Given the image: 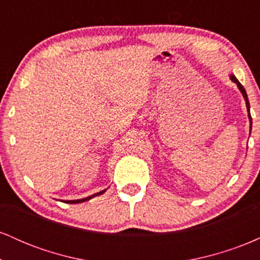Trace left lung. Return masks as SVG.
<instances>
[{"mask_svg": "<svg viewBox=\"0 0 260 260\" xmlns=\"http://www.w3.org/2000/svg\"><path fill=\"white\" fill-rule=\"evenodd\" d=\"M230 79H231L232 82H234V83H236V84H237L238 89H240V91H241V94L243 95V98H244V101H246L247 111H248V118H249V131H252V117H250V113H249V109H250V106H249V101H248V96H247L246 89H244V88H243V85L241 84L240 82H238V79L236 78V77L234 76V74H230Z\"/></svg>", "mask_w": 260, "mask_h": 260, "instance_id": "left-lung-1", "label": "left lung"}]
</instances>
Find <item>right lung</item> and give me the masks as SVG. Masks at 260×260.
Returning <instances> with one entry per match:
<instances>
[{"instance_id": "1", "label": "right lung", "mask_w": 260, "mask_h": 260, "mask_svg": "<svg viewBox=\"0 0 260 260\" xmlns=\"http://www.w3.org/2000/svg\"><path fill=\"white\" fill-rule=\"evenodd\" d=\"M105 192H106V189H104V190H101V192H98V193H95V194H92V196H89V197H86V198H82V199H76V201H64V203H70V204H77V203H83V202H86V201H89V199L94 198V197H96V196H100V194H103V193H105Z\"/></svg>"}]
</instances>
